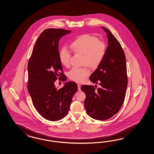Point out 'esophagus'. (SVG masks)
Instances as JSON below:
<instances>
[{"instance_id": "obj_1", "label": "esophagus", "mask_w": 154, "mask_h": 154, "mask_svg": "<svg viewBox=\"0 0 154 154\" xmlns=\"http://www.w3.org/2000/svg\"><path fill=\"white\" fill-rule=\"evenodd\" d=\"M77 86H78V90H79V91H81V85L77 84Z\"/></svg>"}]
</instances>
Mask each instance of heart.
Masks as SVG:
<instances>
[{"label": "heart", "mask_w": 154, "mask_h": 154, "mask_svg": "<svg viewBox=\"0 0 154 154\" xmlns=\"http://www.w3.org/2000/svg\"><path fill=\"white\" fill-rule=\"evenodd\" d=\"M70 46L75 53L82 55V64L92 69H95L100 66L106 52V46L104 42L90 34L79 36L72 42ZM59 58L64 66H69L71 54L66 49H63L60 51ZM90 73V70L86 66L73 67L69 71L68 75L71 80L82 82Z\"/></svg>", "instance_id": "b5f03b06"}]
</instances>
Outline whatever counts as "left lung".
Here are the masks:
<instances>
[{"label": "left lung", "instance_id": "left-lung-1", "mask_svg": "<svg viewBox=\"0 0 154 154\" xmlns=\"http://www.w3.org/2000/svg\"><path fill=\"white\" fill-rule=\"evenodd\" d=\"M107 33L108 46L103 62L90 79L101 86L95 90L94 86L83 85L86 94L84 104L88 115L104 121L115 115L125 101L128 78L125 53L121 44L108 29L102 27Z\"/></svg>", "mask_w": 154, "mask_h": 154}]
</instances>
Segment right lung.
I'll list each match as a JSON object with an SVG mask.
<instances>
[{"instance_id":"1","label":"right lung","mask_w":154,"mask_h":154,"mask_svg":"<svg viewBox=\"0 0 154 154\" xmlns=\"http://www.w3.org/2000/svg\"><path fill=\"white\" fill-rule=\"evenodd\" d=\"M71 32L62 29L44 30L35 43L28 63L27 88L33 106L49 121H59L66 116L78 89L75 82H66L58 90L54 84L58 77L62 81L66 79L59 58V41Z\"/></svg>"}]
</instances>
